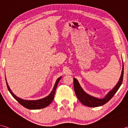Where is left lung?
<instances>
[{
	"label": "left lung",
	"mask_w": 128,
	"mask_h": 128,
	"mask_svg": "<svg viewBox=\"0 0 128 128\" xmlns=\"http://www.w3.org/2000/svg\"><path fill=\"white\" fill-rule=\"evenodd\" d=\"M123 74H124V65L122 62V74H121L120 78L118 83L115 86L113 89L110 90L106 96L104 98L99 99L96 97H93L90 95L86 94L82 88L79 83L78 80L76 78H73V83H74V88L75 94L76 97L78 98L79 100L85 106H87L90 108H94V107H98L102 105H104V104H106L114 96L116 92L119 90L120 86L122 85L123 80Z\"/></svg>",
	"instance_id": "1"
}]
</instances>
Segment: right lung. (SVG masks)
<instances>
[{"label":"right lung","instance_id":"right-lung-1","mask_svg":"<svg viewBox=\"0 0 128 128\" xmlns=\"http://www.w3.org/2000/svg\"><path fill=\"white\" fill-rule=\"evenodd\" d=\"M62 76L58 78L56 80V82H55L54 86L52 88V90L50 94L48 96H46L45 98H41L40 100H23L22 98H20L16 96V95L12 92L11 90L9 88L8 84L7 83V81L6 80V86H7V88L10 94L12 95V96L16 100H17L18 102H19L21 105H22L24 108H27L28 109H30V110H36V109H40L46 108V106L49 105V104L52 102V101L54 100L55 90H56V87L58 86V83H59V80L61 79Z\"/></svg>","mask_w":128,"mask_h":128}]
</instances>
